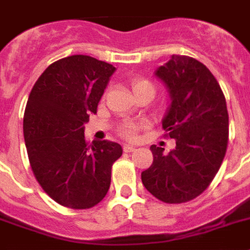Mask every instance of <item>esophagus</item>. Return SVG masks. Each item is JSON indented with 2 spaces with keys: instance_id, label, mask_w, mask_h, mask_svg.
I'll return each mask as SVG.
<instances>
[{
  "instance_id": "obj_1",
  "label": "esophagus",
  "mask_w": 250,
  "mask_h": 250,
  "mask_svg": "<svg viewBox=\"0 0 250 250\" xmlns=\"http://www.w3.org/2000/svg\"><path fill=\"white\" fill-rule=\"evenodd\" d=\"M123 150L125 151V153H131V151L135 150V146H129V144H124V146H123Z\"/></svg>"
}]
</instances>
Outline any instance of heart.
Instances as JSON below:
<instances>
[{
	"instance_id": "b5f03b06",
	"label": "heart",
	"mask_w": 250,
	"mask_h": 250,
	"mask_svg": "<svg viewBox=\"0 0 250 250\" xmlns=\"http://www.w3.org/2000/svg\"><path fill=\"white\" fill-rule=\"evenodd\" d=\"M133 86L134 92H140V91H144V89H150L154 92V84L150 82L149 80H146V78H135L131 83ZM143 127H146V124L144 123H138V121L133 120H125L117 126V134L125 140H130L133 142L138 138V133Z\"/></svg>"
}]
</instances>
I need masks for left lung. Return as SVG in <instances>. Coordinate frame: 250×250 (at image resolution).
<instances>
[{"instance_id": "left-lung-1", "label": "left lung", "mask_w": 250, "mask_h": 250, "mask_svg": "<svg viewBox=\"0 0 250 250\" xmlns=\"http://www.w3.org/2000/svg\"><path fill=\"white\" fill-rule=\"evenodd\" d=\"M155 74L169 91L162 126L176 148L164 154L151 146L153 163L142 182L158 200L182 204L201 195L220 169L229 142L227 101L214 74L191 57L172 55Z\"/></svg>"}]
</instances>
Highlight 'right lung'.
<instances>
[{
	"instance_id": "1",
	"label": "right lung",
	"mask_w": 250,
	"mask_h": 250,
	"mask_svg": "<svg viewBox=\"0 0 250 250\" xmlns=\"http://www.w3.org/2000/svg\"><path fill=\"white\" fill-rule=\"evenodd\" d=\"M115 67L88 55H70L42 72L29 95L23 138L30 167L46 195L62 206L83 210L101 202L111 183L120 144H89L84 124L97 112Z\"/></svg>"
}]
</instances>
